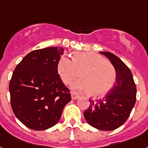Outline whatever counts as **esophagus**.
Here are the masks:
<instances>
[{"label":"esophagus","instance_id":"1","mask_svg":"<svg viewBox=\"0 0 148 148\" xmlns=\"http://www.w3.org/2000/svg\"><path fill=\"white\" fill-rule=\"evenodd\" d=\"M79 97V95H78V94L75 93V92H72L71 97H72V99H73V100H76V99L78 98Z\"/></svg>","mask_w":148,"mask_h":148}]
</instances>
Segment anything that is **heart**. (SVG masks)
Wrapping results in <instances>:
<instances>
[{
  "label": "heart",
  "instance_id": "heart-1",
  "mask_svg": "<svg viewBox=\"0 0 148 148\" xmlns=\"http://www.w3.org/2000/svg\"><path fill=\"white\" fill-rule=\"evenodd\" d=\"M57 73L63 82L70 85L79 76L71 88L75 91H88L94 97H100L110 91L116 82L115 67L101 55L91 52L75 53L73 60L63 56L57 62Z\"/></svg>",
  "mask_w": 148,
  "mask_h": 148
}]
</instances>
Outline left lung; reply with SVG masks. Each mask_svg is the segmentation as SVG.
Instances as JSON below:
<instances>
[{
	"instance_id": "obj_1",
	"label": "left lung",
	"mask_w": 148,
	"mask_h": 148,
	"mask_svg": "<svg viewBox=\"0 0 148 148\" xmlns=\"http://www.w3.org/2000/svg\"><path fill=\"white\" fill-rule=\"evenodd\" d=\"M105 55L115 67L116 82L103 98L90 99V106L84 112L89 125L103 131H111L125 123L136 101V86L129 68L113 53Z\"/></svg>"
}]
</instances>
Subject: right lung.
<instances>
[{
	"label": "right lung",
	"mask_w": 148,
	"mask_h": 148,
	"mask_svg": "<svg viewBox=\"0 0 148 148\" xmlns=\"http://www.w3.org/2000/svg\"><path fill=\"white\" fill-rule=\"evenodd\" d=\"M63 47L35 50L16 66L9 85L13 113L23 125L41 131L53 127L71 101L69 90L57 73Z\"/></svg>",
	"instance_id": "obj_1"
}]
</instances>
